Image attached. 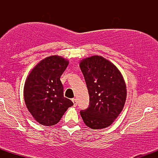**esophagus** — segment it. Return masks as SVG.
Instances as JSON below:
<instances>
[{"instance_id":"34e87169","label":"esophagus","mask_w":158,"mask_h":158,"mask_svg":"<svg viewBox=\"0 0 158 158\" xmlns=\"http://www.w3.org/2000/svg\"><path fill=\"white\" fill-rule=\"evenodd\" d=\"M73 106H74V107H76L77 106V99H73Z\"/></svg>"}]
</instances>
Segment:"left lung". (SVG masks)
Here are the masks:
<instances>
[{"instance_id":"1","label":"left lung","mask_w":158,"mask_h":158,"mask_svg":"<svg viewBox=\"0 0 158 158\" xmlns=\"http://www.w3.org/2000/svg\"><path fill=\"white\" fill-rule=\"evenodd\" d=\"M79 67L84 76L89 107L81 110L85 124L92 129L110 126L124 108L126 85L119 69L106 58L92 56L81 59Z\"/></svg>"}]
</instances>
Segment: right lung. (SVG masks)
I'll use <instances>...</instances> for the list:
<instances>
[{
  "label": "right lung",
  "mask_w": 158,
  "mask_h": 158,
  "mask_svg": "<svg viewBox=\"0 0 158 158\" xmlns=\"http://www.w3.org/2000/svg\"><path fill=\"white\" fill-rule=\"evenodd\" d=\"M69 64L62 56L53 55L41 60L32 69L23 87L24 102L34 119L44 126L59 122L73 102L64 97L60 77Z\"/></svg>",
  "instance_id": "obj_1"
}]
</instances>
